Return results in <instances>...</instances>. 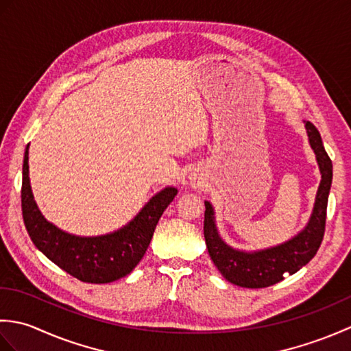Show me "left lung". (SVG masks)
<instances>
[{"mask_svg":"<svg viewBox=\"0 0 351 351\" xmlns=\"http://www.w3.org/2000/svg\"><path fill=\"white\" fill-rule=\"evenodd\" d=\"M304 128L308 132L309 145L315 154L322 181L318 185L311 217L299 234L273 247L250 252L235 249L219 234L214 206L205 200L204 235L208 253L223 278L234 285L243 288H265L274 285L283 280L285 274H294L303 265H306L315 256L323 241L333 167L318 130L311 122L304 123Z\"/></svg>","mask_w":351,"mask_h":351,"instance_id":"1","label":"left lung"}]
</instances>
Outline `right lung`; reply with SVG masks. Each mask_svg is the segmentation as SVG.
<instances>
[{
    "instance_id": "right-lung-1",
    "label": "right lung",
    "mask_w": 351,
    "mask_h": 351,
    "mask_svg": "<svg viewBox=\"0 0 351 351\" xmlns=\"http://www.w3.org/2000/svg\"><path fill=\"white\" fill-rule=\"evenodd\" d=\"M28 146L22 166V217L34 245L73 278L88 283H110L130 274L146 253L156 223L178 190L156 193L131 221L114 232L81 237L66 232L43 217L37 206L28 171Z\"/></svg>"
}]
</instances>
